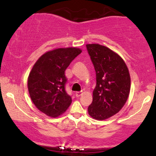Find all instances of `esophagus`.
Masks as SVG:
<instances>
[{"mask_svg":"<svg viewBox=\"0 0 156 156\" xmlns=\"http://www.w3.org/2000/svg\"><path fill=\"white\" fill-rule=\"evenodd\" d=\"M82 91H76V92L75 93V95H76V97H80L81 95H82Z\"/></svg>","mask_w":156,"mask_h":156,"instance_id":"esophagus-1","label":"esophagus"}]
</instances>
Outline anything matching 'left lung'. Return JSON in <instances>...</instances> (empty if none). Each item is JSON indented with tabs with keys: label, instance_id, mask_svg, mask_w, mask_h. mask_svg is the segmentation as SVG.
Segmentation results:
<instances>
[{
	"label": "left lung",
	"instance_id": "1",
	"mask_svg": "<svg viewBox=\"0 0 156 156\" xmlns=\"http://www.w3.org/2000/svg\"><path fill=\"white\" fill-rule=\"evenodd\" d=\"M86 47L97 80L88 112L94 119L105 120L118 113L127 101L131 87L129 69L123 59L109 48L99 44Z\"/></svg>",
	"mask_w": 156,
	"mask_h": 156
}]
</instances>
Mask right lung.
Wrapping results in <instances>:
<instances>
[{
	"label": "right lung",
	"instance_id": "add662e5",
	"mask_svg": "<svg viewBox=\"0 0 156 156\" xmlns=\"http://www.w3.org/2000/svg\"><path fill=\"white\" fill-rule=\"evenodd\" d=\"M82 50L59 48L44 53L34 65L27 80L32 101L40 112L51 117L63 114L72 103L65 90V70Z\"/></svg>",
	"mask_w": 156,
	"mask_h": 156
}]
</instances>
